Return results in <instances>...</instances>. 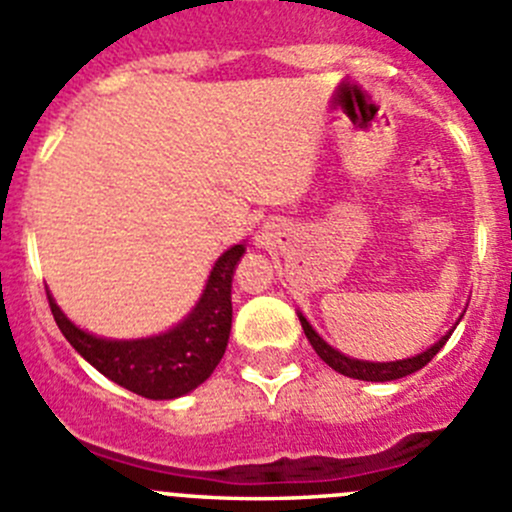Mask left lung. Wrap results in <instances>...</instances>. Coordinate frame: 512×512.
I'll return each mask as SVG.
<instances>
[{
  "label": "left lung",
  "instance_id": "obj_1",
  "mask_svg": "<svg viewBox=\"0 0 512 512\" xmlns=\"http://www.w3.org/2000/svg\"><path fill=\"white\" fill-rule=\"evenodd\" d=\"M297 314H299V322H302L304 334H307L309 344H312L314 352L319 354V359H322L324 364L332 366L334 371H339V374L349 376V379H361V381H394V379H404V376L414 374V371L423 369V366H426L433 356L441 352L443 344L448 342V337H451L453 329H456L453 327L451 332L443 334V337L438 339L433 347H428L426 352H421L416 356H409V359L364 361V359H352V356H347V354L337 352L334 347H329V344L324 342L317 332H314V327L307 322V317H302V312H297Z\"/></svg>",
  "mask_w": 512,
  "mask_h": 512
}]
</instances>
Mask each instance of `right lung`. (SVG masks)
I'll use <instances>...</instances> for the list:
<instances>
[{
    "label": "right lung",
    "mask_w": 512,
    "mask_h": 512,
    "mask_svg": "<svg viewBox=\"0 0 512 512\" xmlns=\"http://www.w3.org/2000/svg\"><path fill=\"white\" fill-rule=\"evenodd\" d=\"M242 255L245 245L225 250L188 317L156 337H96L76 327L46 292L51 314L71 347L113 384L146 399H178L198 389L223 359L232 327V272Z\"/></svg>",
    "instance_id": "right-lung-1"
}]
</instances>
